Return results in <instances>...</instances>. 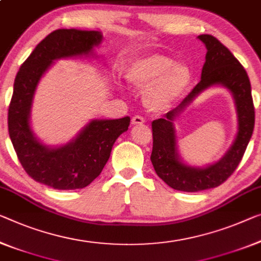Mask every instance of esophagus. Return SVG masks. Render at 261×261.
I'll use <instances>...</instances> for the list:
<instances>
[{
  "mask_svg": "<svg viewBox=\"0 0 261 261\" xmlns=\"http://www.w3.org/2000/svg\"><path fill=\"white\" fill-rule=\"evenodd\" d=\"M142 123H144V118L141 115H134L132 118V125H142Z\"/></svg>",
  "mask_w": 261,
  "mask_h": 261,
  "instance_id": "esophagus-1",
  "label": "esophagus"
}]
</instances>
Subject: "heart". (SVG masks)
<instances>
[{"label":"heart","instance_id":"obj_1","mask_svg":"<svg viewBox=\"0 0 261 261\" xmlns=\"http://www.w3.org/2000/svg\"><path fill=\"white\" fill-rule=\"evenodd\" d=\"M172 64L166 56L151 55L134 63L128 70L127 78L134 86L147 87L144 99L154 110L171 105L190 84L189 69Z\"/></svg>","mask_w":261,"mask_h":261}]
</instances>
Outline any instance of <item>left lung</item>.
<instances>
[{"label":"left lung","mask_w":261,"mask_h":261,"mask_svg":"<svg viewBox=\"0 0 261 261\" xmlns=\"http://www.w3.org/2000/svg\"><path fill=\"white\" fill-rule=\"evenodd\" d=\"M198 38L207 49L200 82L179 106L168 112L163 119L151 122L153 151L150 160L155 172L172 189L187 192L211 189L225 182L242 161L254 128V105L245 69L214 36L200 35ZM212 85L225 86L234 94L239 112V133L230 150L219 163L204 170L187 167L179 162L175 151L174 118L196 95Z\"/></svg>","instance_id":"obj_1"}]
</instances>
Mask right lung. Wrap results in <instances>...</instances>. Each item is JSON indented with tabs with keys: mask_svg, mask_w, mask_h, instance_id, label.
Wrapping results in <instances>:
<instances>
[{
	"mask_svg": "<svg viewBox=\"0 0 261 261\" xmlns=\"http://www.w3.org/2000/svg\"><path fill=\"white\" fill-rule=\"evenodd\" d=\"M102 36L98 31L58 29L47 35L22 64L8 110V130L23 169L36 182L58 190L82 189L100 175L112 147L128 129L130 118L93 120L74 141L47 148L34 138L29 113L36 86L55 59L89 54Z\"/></svg>",
	"mask_w": 261,
	"mask_h": 261,
	"instance_id": "1",
	"label": "right lung"
}]
</instances>
